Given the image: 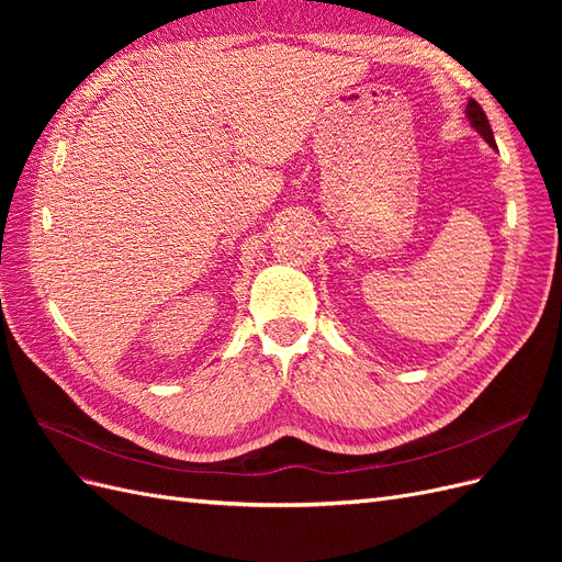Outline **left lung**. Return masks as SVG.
I'll return each mask as SVG.
<instances>
[{"label":"left lung","mask_w":562,"mask_h":562,"mask_svg":"<svg viewBox=\"0 0 562 562\" xmlns=\"http://www.w3.org/2000/svg\"><path fill=\"white\" fill-rule=\"evenodd\" d=\"M467 119H469V124L483 135L485 143H487L492 149H497V145H495V135H492V128H490L487 116H485L483 108H481L479 103H475L473 98L469 100V105H467Z\"/></svg>","instance_id":"obj_1"}]
</instances>
